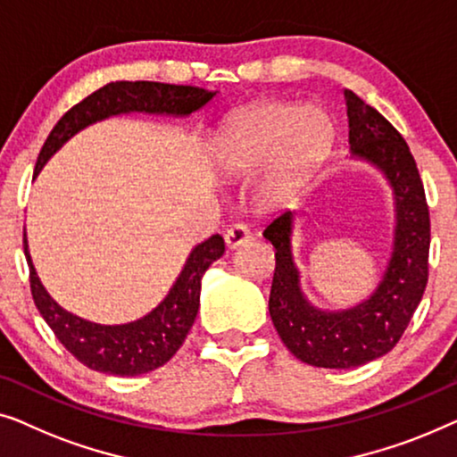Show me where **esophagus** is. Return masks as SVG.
<instances>
[{"label":"esophagus","instance_id":"1","mask_svg":"<svg viewBox=\"0 0 457 457\" xmlns=\"http://www.w3.org/2000/svg\"><path fill=\"white\" fill-rule=\"evenodd\" d=\"M250 240V231L246 226H242V223H236V226H231L226 231V246L229 250H236L244 246Z\"/></svg>","mask_w":457,"mask_h":457}]
</instances>
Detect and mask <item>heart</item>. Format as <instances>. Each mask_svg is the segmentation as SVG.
Here are the masks:
<instances>
[{
	"label": "heart",
	"mask_w": 457,
	"mask_h": 457,
	"mask_svg": "<svg viewBox=\"0 0 457 457\" xmlns=\"http://www.w3.org/2000/svg\"><path fill=\"white\" fill-rule=\"evenodd\" d=\"M333 145V124L317 105L262 101L223 121L215 138V167L223 178L261 173L256 203L284 209L298 198Z\"/></svg>",
	"instance_id": "obj_1"
}]
</instances>
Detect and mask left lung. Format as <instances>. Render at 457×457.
<instances>
[{"label":"left lung","mask_w":457,"mask_h":457,"mask_svg":"<svg viewBox=\"0 0 457 457\" xmlns=\"http://www.w3.org/2000/svg\"><path fill=\"white\" fill-rule=\"evenodd\" d=\"M350 159L381 171L394 198V237L385 271L358 304L329 311L314 306L300 284L292 236L295 213L279 215L262 231L275 248L269 314L292 354L320 369H354L381 358L400 342L420 304L428 278L430 220L419 167L402 134L345 88Z\"/></svg>","instance_id":"8db88e82"}]
</instances>
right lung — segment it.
Returning <instances> with one entry per match:
<instances>
[{"label":"right lung","mask_w":457,"mask_h":457,"mask_svg":"<svg viewBox=\"0 0 457 457\" xmlns=\"http://www.w3.org/2000/svg\"><path fill=\"white\" fill-rule=\"evenodd\" d=\"M213 97L215 93L196 87H176L146 80L109 82L99 91L88 95L79 105H74L54 126L38 153L35 178L70 138L97 121L128 113L188 118ZM223 253H226V242L220 234L196 244L170 292L151 312L130 323L101 325L66 311L51 298L37 275L29 253L27 229H24V256H27L30 271V292L45 323L76 360H80L88 369L115 377L145 375L163 366L176 354L188 336L198 306H201L203 275L217 259H221Z\"/></svg>","instance_id":"1"}]
</instances>
